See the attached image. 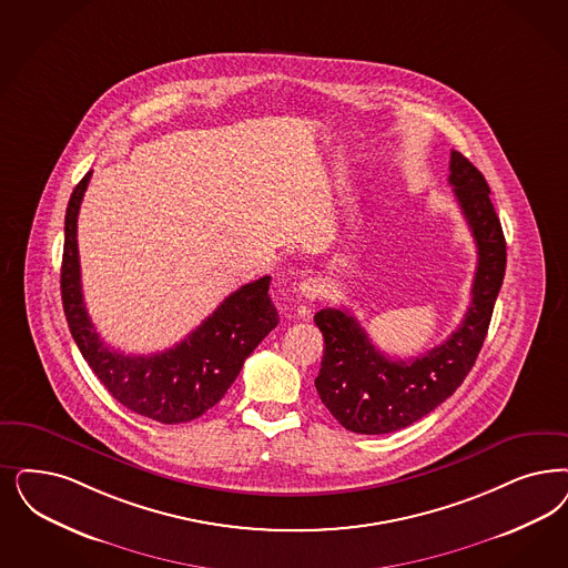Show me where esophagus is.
<instances>
[{
	"label": "esophagus",
	"instance_id": "obj_1",
	"mask_svg": "<svg viewBox=\"0 0 568 568\" xmlns=\"http://www.w3.org/2000/svg\"><path fill=\"white\" fill-rule=\"evenodd\" d=\"M300 295H302V297H306L308 302L318 300V297L323 295V285H321V278H316V276L304 278V281L300 283Z\"/></svg>",
	"mask_w": 568,
	"mask_h": 568
}]
</instances>
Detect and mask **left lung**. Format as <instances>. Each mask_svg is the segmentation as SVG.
I'll return each mask as SVG.
<instances>
[{
	"mask_svg": "<svg viewBox=\"0 0 568 568\" xmlns=\"http://www.w3.org/2000/svg\"><path fill=\"white\" fill-rule=\"evenodd\" d=\"M449 184L478 250L471 302L462 325L440 346L415 358H390L344 308H323L314 323L325 337L314 379L323 405L356 434H388L434 412L462 386L487 337L506 274V239L485 176L450 151Z\"/></svg>",
	"mask_w": 568,
	"mask_h": 568,
	"instance_id": "1",
	"label": "left lung"
}]
</instances>
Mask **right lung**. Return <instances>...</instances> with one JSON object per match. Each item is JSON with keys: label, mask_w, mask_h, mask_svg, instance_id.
<instances>
[{"label": "right lung", "mask_w": 568, "mask_h": 568, "mask_svg": "<svg viewBox=\"0 0 568 568\" xmlns=\"http://www.w3.org/2000/svg\"><path fill=\"white\" fill-rule=\"evenodd\" d=\"M92 172L67 205L60 268L62 308L79 353L104 388L130 412L161 424H184L212 409L233 386L245 358L273 332L278 314L268 295L271 276L239 287L195 332L165 353L123 354L100 339L81 294L78 215Z\"/></svg>", "instance_id": "1"}]
</instances>
